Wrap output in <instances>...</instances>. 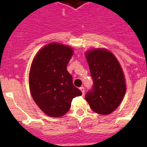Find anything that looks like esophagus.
<instances>
[{
  "instance_id": "esophagus-1",
  "label": "esophagus",
  "mask_w": 147,
  "mask_h": 147,
  "mask_svg": "<svg viewBox=\"0 0 147 147\" xmlns=\"http://www.w3.org/2000/svg\"><path fill=\"white\" fill-rule=\"evenodd\" d=\"M80 90H81V91H82V94H84V87H81V88H80Z\"/></svg>"
}]
</instances>
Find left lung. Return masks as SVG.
Wrapping results in <instances>:
<instances>
[{
    "label": "left lung",
    "instance_id": "8db88e82",
    "mask_svg": "<svg viewBox=\"0 0 147 147\" xmlns=\"http://www.w3.org/2000/svg\"><path fill=\"white\" fill-rule=\"evenodd\" d=\"M85 57L94 81L85 99L94 113L109 115L121 104L126 92L123 70L112 52L105 48L88 51Z\"/></svg>",
    "mask_w": 147,
    "mask_h": 147
}]
</instances>
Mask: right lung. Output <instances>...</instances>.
Segmentation results:
<instances>
[{"label": "right lung", "instance_id": "obj_1", "mask_svg": "<svg viewBox=\"0 0 147 147\" xmlns=\"http://www.w3.org/2000/svg\"><path fill=\"white\" fill-rule=\"evenodd\" d=\"M73 52L68 45L50 43L39 50L32 60L28 78L31 95L48 116L65 115L72 99L82 94L73 85L72 77L66 69Z\"/></svg>", "mask_w": 147, "mask_h": 147}]
</instances>
